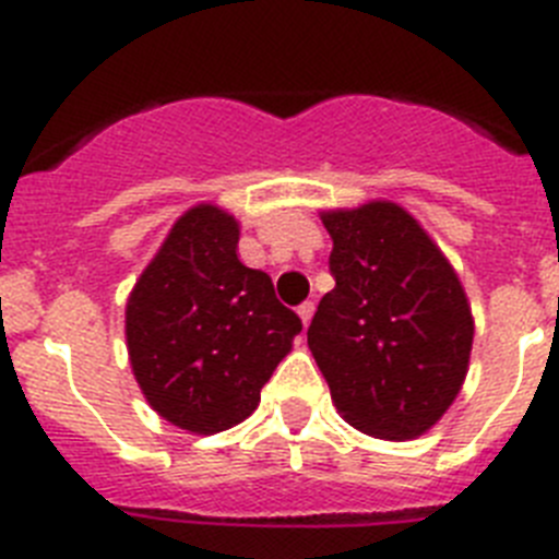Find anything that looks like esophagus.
Listing matches in <instances>:
<instances>
[{
	"instance_id": "34e87169",
	"label": "esophagus",
	"mask_w": 559,
	"mask_h": 559,
	"mask_svg": "<svg viewBox=\"0 0 559 559\" xmlns=\"http://www.w3.org/2000/svg\"><path fill=\"white\" fill-rule=\"evenodd\" d=\"M313 310H316L313 302H302V305H299V308H296V313H299V319H302L305 328H308L310 319H313Z\"/></svg>"
}]
</instances>
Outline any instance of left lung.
<instances>
[{"instance_id":"left-lung-1","label":"left lung","mask_w":559,"mask_h":559,"mask_svg":"<svg viewBox=\"0 0 559 559\" xmlns=\"http://www.w3.org/2000/svg\"><path fill=\"white\" fill-rule=\"evenodd\" d=\"M330 274L308 347L349 426L374 439L423 437L471 367L473 313L459 274L394 201L322 212Z\"/></svg>"}]
</instances>
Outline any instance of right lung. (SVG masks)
Segmentation results:
<instances>
[{
	"instance_id": "add662e5",
	"label": "right lung",
	"mask_w": 559,
	"mask_h": 559,
	"mask_svg": "<svg viewBox=\"0 0 559 559\" xmlns=\"http://www.w3.org/2000/svg\"><path fill=\"white\" fill-rule=\"evenodd\" d=\"M240 224L195 204L167 231L126 305L133 378L151 408L190 433L243 423L302 322L265 271L237 257Z\"/></svg>"
}]
</instances>
